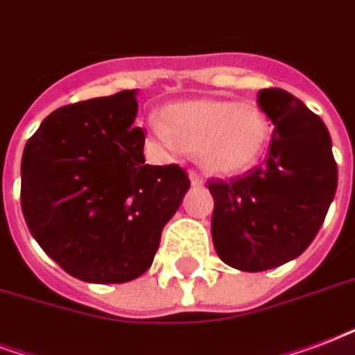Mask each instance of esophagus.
I'll list each match as a JSON object with an SVG mask.
<instances>
[{"label": "esophagus", "instance_id": "esophagus-1", "mask_svg": "<svg viewBox=\"0 0 355 355\" xmlns=\"http://www.w3.org/2000/svg\"><path fill=\"white\" fill-rule=\"evenodd\" d=\"M189 178H191V183H193V185H202V175L198 174V172H196V170H191V172H189Z\"/></svg>", "mask_w": 355, "mask_h": 355}]
</instances>
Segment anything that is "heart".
Segmentation results:
<instances>
[{"label":"heart","mask_w":355,"mask_h":355,"mask_svg":"<svg viewBox=\"0 0 355 355\" xmlns=\"http://www.w3.org/2000/svg\"><path fill=\"white\" fill-rule=\"evenodd\" d=\"M157 140L193 153L213 174H238L254 166L268 149L271 125L254 103L200 98L175 103L162 112L155 127Z\"/></svg>","instance_id":"heart-1"}]
</instances>
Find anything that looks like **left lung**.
I'll return each mask as SVG.
<instances>
[{
	"label": "left lung",
	"mask_w": 355,
	"mask_h": 355,
	"mask_svg": "<svg viewBox=\"0 0 355 355\" xmlns=\"http://www.w3.org/2000/svg\"><path fill=\"white\" fill-rule=\"evenodd\" d=\"M258 106L273 123L263 164L207 181L218 258L250 273L290 262L313 243L339 180L331 137L314 112L279 87L258 93Z\"/></svg>",
	"instance_id": "1"
}]
</instances>
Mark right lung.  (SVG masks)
<instances>
[{
	"instance_id": "obj_1",
	"label": "right lung",
	"mask_w": 355,
	"mask_h": 355,
	"mask_svg": "<svg viewBox=\"0 0 355 355\" xmlns=\"http://www.w3.org/2000/svg\"><path fill=\"white\" fill-rule=\"evenodd\" d=\"M135 89L61 106L29 138L20 202L31 236L80 281L146 273L191 187L180 164L151 166Z\"/></svg>"
}]
</instances>
